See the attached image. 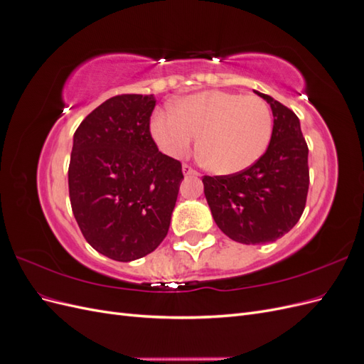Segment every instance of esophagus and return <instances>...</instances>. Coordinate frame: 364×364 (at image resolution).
Segmentation results:
<instances>
[{
  "label": "esophagus",
  "instance_id": "34e87169",
  "mask_svg": "<svg viewBox=\"0 0 364 364\" xmlns=\"http://www.w3.org/2000/svg\"><path fill=\"white\" fill-rule=\"evenodd\" d=\"M182 171H183L185 176H191V174L197 176V174H199V173H197V171L191 167V165H188V164H183V165H182Z\"/></svg>",
  "mask_w": 364,
  "mask_h": 364
}]
</instances>
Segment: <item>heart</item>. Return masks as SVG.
I'll list each match as a JSON object with an SVG mask.
<instances>
[{
  "label": "heart",
  "mask_w": 364,
  "mask_h": 364,
  "mask_svg": "<svg viewBox=\"0 0 364 364\" xmlns=\"http://www.w3.org/2000/svg\"><path fill=\"white\" fill-rule=\"evenodd\" d=\"M272 132L266 100L228 91L188 95L151 118L153 138L170 156H185L200 135L199 158L217 174L238 173L257 162L269 147Z\"/></svg>",
  "instance_id": "heart-1"
}]
</instances>
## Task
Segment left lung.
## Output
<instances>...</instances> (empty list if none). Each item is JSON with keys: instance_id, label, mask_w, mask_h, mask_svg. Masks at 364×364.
I'll return each mask as SVG.
<instances>
[{"instance_id": "obj_1", "label": "left lung", "mask_w": 364, "mask_h": 364, "mask_svg": "<svg viewBox=\"0 0 364 364\" xmlns=\"http://www.w3.org/2000/svg\"><path fill=\"white\" fill-rule=\"evenodd\" d=\"M257 94L273 112L266 153L238 173L202 179L217 226L243 245L270 243L287 234L299 222L310 185L308 146L299 118L270 95Z\"/></svg>"}]
</instances>
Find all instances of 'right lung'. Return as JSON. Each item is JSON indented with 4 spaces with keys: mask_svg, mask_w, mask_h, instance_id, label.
Returning <instances> with one entry per match:
<instances>
[{
    "mask_svg": "<svg viewBox=\"0 0 364 364\" xmlns=\"http://www.w3.org/2000/svg\"><path fill=\"white\" fill-rule=\"evenodd\" d=\"M155 105L151 94L115 95L74 134L73 214L87 243L115 261L142 258L162 243L183 179L182 164L151 138Z\"/></svg>",
    "mask_w": 364,
    "mask_h": 364,
    "instance_id": "obj_1",
    "label": "right lung"
}]
</instances>
